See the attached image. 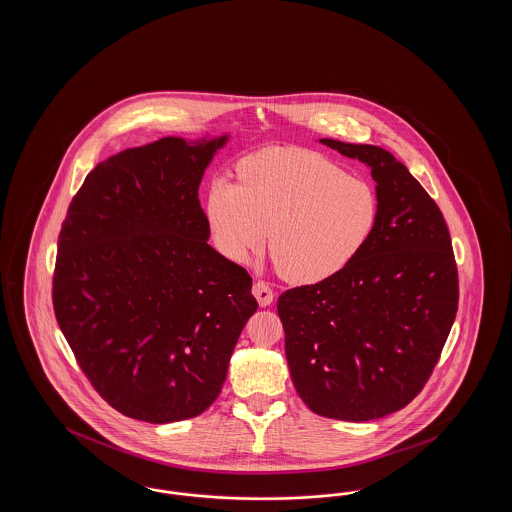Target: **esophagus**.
<instances>
[{"label":"esophagus","mask_w":512,"mask_h":512,"mask_svg":"<svg viewBox=\"0 0 512 512\" xmlns=\"http://www.w3.org/2000/svg\"><path fill=\"white\" fill-rule=\"evenodd\" d=\"M251 293L255 295V299L259 301L261 307H268V305L272 303V299H274V293L270 290V286H268L267 282H263V280H257V282L253 284Z\"/></svg>","instance_id":"obj_1"}]
</instances>
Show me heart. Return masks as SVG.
<instances>
[{"label": "heart", "mask_w": 512, "mask_h": 512, "mask_svg": "<svg viewBox=\"0 0 512 512\" xmlns=\"http://www.w3.org/2000/svg\"><path fill=\"white\" fill-rule=\"evenodd\" d=\"M238 178H217L207 188L213 242L226 259L245 263L268 238L280 272L295 284L347 267L378 220L372 186L313 149H259L240 161Z\"/></svg>", "instance_id": "1"}]
</instances>
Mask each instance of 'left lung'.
<instances>
[{"label": "left lung", "instance_id": "left-lung-1", "mask_svg": "<svg viewBox=\"0 0 512 512\" xmlns=\"http://www.w3.org/2000/svg\"><path fill=\"white\" fill-rule=\"evenodd\" d=\"M376 180L378 220L334 276L282 293L293 386L313 413L366 422L407 407L438 365L459 307V272L436 201L390 151L320 140Z\"/></svg>", "mask_w": 512, "mask_h": 512}]
</instances>
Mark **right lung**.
<instances>
[{"label":"right lung","instance_id":"add662e5","mask_svg":"<svg viewBox=\"0 0 512 512\" xmlns=\"http://www.w3.org/2000/svg\"><path fill=\"white\" fill-rule=\"evenodd\" d=\"M226 138H161L99 163L61 224L53 311L92 388L151 424L219 397L245 322L247 270L217 253L199 182Z\"/></svg>","mask_w":512,"mask_h":512}]
</instances>
